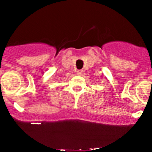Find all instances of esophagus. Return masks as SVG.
<instances>
[{
  "label": "esophagus",
  "instance_id": "esophagus-1",
  "mask_svg": "<svg viewBox=\"0 0 152 152\" xmlns=\"http://www.w3.org/2000/svg\"><path fill=\"white\" fill-rule=\"evenodd\" d=\"M82 73H83V71H81V70H78V71L77 72V74L79 75H82Z\"/></svg>",
  "mask_w": 152,
  "mask_h": 152
}]
</instances>
